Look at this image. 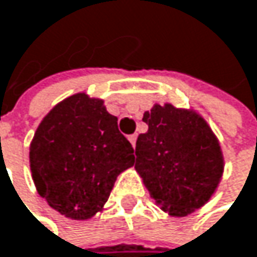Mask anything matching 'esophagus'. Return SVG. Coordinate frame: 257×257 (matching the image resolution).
Wrapping results in <instances>:
<instances>
[{"label":"esophagus","instance_id":"obj_1","mask_svg":"<svg viewBox=\"0 0 257 257\" xmlns=\"http://www.w3.org/2000/svg\"><path fill=\"white\" fill-rule=\"evenodd\" d=\"M136 139H138V135H132V136H128V141H130V144L133 145V148L136 147Z\"/></svg>","mask_w":257,"mask_h":257}]
</instances>
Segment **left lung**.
<instances>
[{"label":"left lung","mask_w":257,"mask_h":257,"mask_svg":"<svg viewBox=\"0 0 257 257\" xmlns=\"http://www.w3.org/2000/svg\"><path fill=\"white\" fill-rule=\"evenodd\" d=\"M135 169L150 196L172 217H186L215 193L224 171L220 142L193 109L154 104L142 118Z\"/></svg>","instance_id":"obj_1"}]
</instances>
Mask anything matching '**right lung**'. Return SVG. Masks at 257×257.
<instances>
[{
    "label": "right lung",
    "mask_w": 257,
    "mask_h": 257,
    "mask_svg": "<svg viewBox=\"0 0 257 257\" xmlns=\"http://www.w3.org/2000/svg\"><path fill=\"white\" fill-rule=\"evenodd\" d=\"M116 122L101 98L77 92L39 124L30 145L31 177L39 194L61 215L77 221L94 217L116 177L135 165V150Z\"/></svg>",
    "instance_id": "obj_1"
}]
</instances>
